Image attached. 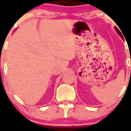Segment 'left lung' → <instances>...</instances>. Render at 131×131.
Returning a JSON list of instances; mask_svg holds the SVG:
<instances>
[{"instance_id": "8db88e82", "label": "left lung", "mask_w": 131, "mask_h": 131, "mask_svg": "<svg viewBox=\"0 0 131 131\" xmlns=\"http://www.w3.org/2000/svg\"><path fill=\"white\" fill-rule=\"evenodd\" d=\"M116 30L117 31V32H118V34H119V35H120V36H121V37H122V38H123V36H122V34H121V31H119V30H118V29H117V28H116Z\"/></svg>"}]
</instances>
